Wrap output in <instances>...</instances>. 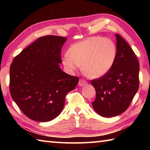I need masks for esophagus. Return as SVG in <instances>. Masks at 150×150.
Masks as SVG:
<instances>
[{"instance_id":"1","label":"esophagus","mask_w":150,"mask_h":150,"mask_svg":"<svg viewBox=\"0 0 150 150\" xmlns=\"http://www.w3.org/2000/svg\"><path fill=\"white\" fill-rule=\"evenodd\" d=\"M86 84H87V81L83 79H81L79 81V86H84Z\"/></svg>"}]
</instances>
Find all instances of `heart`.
Listing matches in <instances>:
<instances>
[{
    "label": "heart",
    "mask_w": 150,
    "mask_h": 150,
    "mask_svg": "<svg viewBox=\"0 0 150 150\" xmlns=\"http://www.w3.org/2000/svg\"><path fill=\"white\" fill-rule=\"evenodd\" d=\"M116 56V47L112 40L93 36L72 45L63 55L62 63L71 72L82 65L87 77L98 78L109 71Z\"/></svg>",
    "instance_id": "b5f03b06"
}]
</instances>
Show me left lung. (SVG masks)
<instances>
[{"mask_svg":"<svg viewBox=\"0 0 150 150\" xmlns=\"http://www.w3.org/2000/svg\"><path fill=\"white\" fill-rule=\"evenodd\" d=\"M112 67L102 77L91 80L95 88L94 110L103 117L120 115L130 105L139 88V64L134 51L119 34Z\"/></svg>","mask_w":150,"mask_h":150,"instance_id":"obj_1","label":"left lung"}]
</instances>
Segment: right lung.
<instances>
[{
	"label": "right lung",
	"mask_w": 150,
	"mask_h": 150,
	"mask_svg": "<svg viewBox=\"0 0 150 150\" xmlns=\"http://www.w3.org/2000/svg\"><path fill=\"white\" fill-rule=\"evenodd\" d=\"M67 38H39L14 58L10 67V92L25 115L33 120L48 122L59 115L66 95L79 78L60 69L61 52Z\"/></svg>",
	"instance_id": "obj_1"
}]
</instances>
